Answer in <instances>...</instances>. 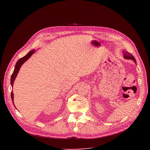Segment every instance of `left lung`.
I'll return each mask as SVG.
<instances>
[{
	"label": "left lung",
	"instance_id": "left-lung-1",
	"mask_svg": "<svg viewBox=\"0 0 150 150\" xmlns=\"http://www.w3.org/2000/svg\"><path fill=\"white\" fill-rule=\"evenodd\" d=\"M123 53H124V57H125V59H132V60H133L134 61H135V63L137 64L136 60H135V57L133 56L132 54H130L129 53H128L127 52H125Z\"/></svg>",
	"mask_w": 150,
	"mask_h": 150
}]
</instances>
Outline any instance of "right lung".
Listing matches in <instances>:
<instances>
[{
  "label": "right lung",
  "instance_id": "add662e5",
  "mask_svg": "<svg viewBox=\"0 0 150 150\" xmlns=\"http://www.w3.org/2000/svg\"><path fill=\"white\" fill-rule=\"evenodd\" d=\"M35 52V50H31L30 51L29 53H28L24 57H23L20 58L16 62V65H15V69H14V71L12 74V76H11V85H12V87H13V82H14V80L19 72V70L21 68V67L22 66L23 64L27 60H28L30 57ZM11 98H12V101L13 102V104L14 105V103H13V93H12V91L11 92Z\"/></svg>",
  "mask_w": 150,
  "mask_h": 150
}]
</instances>
